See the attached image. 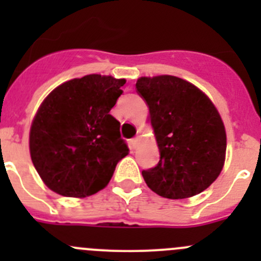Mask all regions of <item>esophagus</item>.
Here are the masks:
<instances>
[{
  "label": "esophagus",
  "mask_w": 261,
  "mask_h": 261,
  "mask_svg": "<svg viewBox=\"0 0 261 261\" xmlns=\"http://www.w3.org/2000/svg\"><path fill=\"white\" fill-rule=\"evenodd\" d=\"M139 141H140V139L134 138L133 140H131V147H133V149H136V147H138V145H139Z\"/></svg>",
  "instance_id": "esophagus-1"
}]
</instances>
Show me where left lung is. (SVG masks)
Instances as JSON below:
<instances>
[{"label":"left lung","instance_id":"8db88e82","mask_svg":"<svg viewBox=\"0 0 261 261\" xmlns=\"http://www.w3.org/2000/svg\"><path fill=\"white\" fill-rule=\"evenodd\" d=\"M138 93L149 107L160 152L156 167L143 170L159 196L183 199L217 179L226 155V131L211 99L194 84L174 77H141Z\"/></svg>","mask_w":261,"mask_h":261}]
</instances>
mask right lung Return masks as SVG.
Masks as SVG:
<instances>
[{
    "label": "right lung",
    "mask_w": 261,
    "mask_h": 261,
    "mask_svg": "<svg viewBox=\"0 0 261 261\" xmlns=\"http://www.w3.org/2000/svg\"><path fill=\"white\" fill-rule=\"evenodd\" d=\"M125 80L89 74L60 84L39 107L30 155L46 187L64 197L91 196L111 180L128 154L120 122L110 115Z\"/></svg>",
    "instance_id": "1"
}]
</instances>
